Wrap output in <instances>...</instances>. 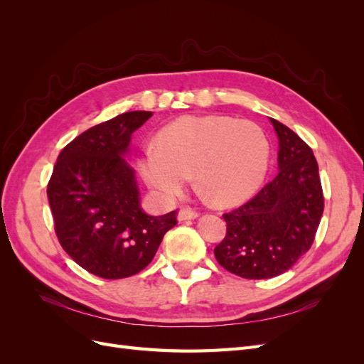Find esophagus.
<instances>
[{"instance_id":"34e87169","label":"esophagus","mask_w":364,"mask_h":364,"mask_svg":"<svg viewBox=\"0 0 364 364\" xmlns=\"http://www.w3.org/2000/svg\"><path fill=\"white\" fill-rule=\"evenodd\" d=\"M197 217H199V213L194 211V209H191V208H182L178 214L179 222H185V220H194Z\"/></svg>"}]
</instances>
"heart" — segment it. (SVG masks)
<instances>
[{"mask_svg": "<svg viewBox=\"0 0 364 364\" xmlns=\"http://www.w3.org/2000/svg\"><path fill=\"white\" fill-rule=\"evenodd\" d=\"M139 171L161 199L182 194L190 173L217 205H235L261 185L269 142L261 129L228 115H185L164 126L141 153Z\"/></svg>", "mask_w": 364, "mask_h": 364, "instance_id": "1", "label": "heart"}]
</instances>
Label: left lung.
Wrapping results in <instances>:
<instances>
[{
    "mask_svg": "<svg viewBox=\"0 0 364 364\" xmlns=\"http://www.w3.org/2000/svg\"><path fill=\"white\" fill-rule=\"evenodd\" d=\"M279 139L278 174L234 211L223 214L226 237L214 255L246 279H269L310 250L323 214V191L313 150L291 129L270 118Z\"/></svg>",
    "mask_w": 364,
    "mask_h": 364,
    "instance_id": "left-lung-1",
    "label": "left lung"
}]
</instances>
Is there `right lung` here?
Listing matches in <instances>:
<instances>
[{"instance_id": "add662e5", "label": "right lung", "mask_w": 364, "mask_h": 364, "mask_svg": "<svg viewBox=\"0 0 364 364\" xmlns=\"http://www.w3.org/2000/svg\"><path fill=\"white\" fill-rule=\"evenodd\" d=\"M151 112L121 114L83 132L58 156L47 196L63 250L90 273L121 279L146 269L176 211H142L135 170L124 156Z\"/></svg>"}]
</instances>
